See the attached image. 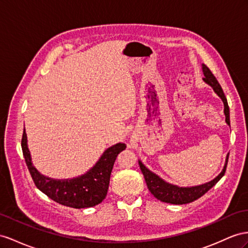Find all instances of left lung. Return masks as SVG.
I'll return each instance as SVG.
<instances>
[{
	"instance_id": "obj_1",
	"label": "left lung",
	"mask_w": 248,
	"mask_h": 248,
	"mask_svg": "<svg viewBox=\"0 0 248 248\" xmlns=\"http://www.w3.org/2000/svg\"><path fill=\"white\" fill-rule=\"evenodd\" d=\"M202 71L203 74H204V78H203V80H204L207 85L211 86L215 93L218 95V96L222 99L224 104V114H225V122L228 125H231L230 122V108H228L227 105V99L225 97V95L223 93V90L218 82L217 78H215L214 74L212 73L211 70L205 66L204 63H202ZM227 161H228V154L226 156V161L224 164V168L222 170V172L216 177L215 179L212 181L206 182L204 185L201 186H189V187H180L174 185H170L169 182H166L163 179H161L159 176L156 175L155 173L151 172V170L143 166V163L139 160V167H140L141 172L144 176V180L147 182V186L150 192L154 195L155 198L158 200H160L162 202H167L170 203V204H186V203L193 202L200 198L201 196L204 195L206 192H208L216 183H217L222 177L224 176L225 170H226V166H227Z\"/></svg>"
}]
</instances>
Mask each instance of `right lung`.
Instances as JSON below:
<instances>
[{"label": "right lung", "instance_id": "obj_1", "mask_svg": "<svg viewBox=\"0 0 248 248\" xmlns=\"http://www.w3.org/2000/svg\"><path fill=\"white\" fill-rule=\"evenodd\" d=\"M124 149V143L114 144L104 152L99 160L86 174L72 179L60 180L44 176L34 168L25 130L22 137L23 155L36 187L55 202L73 208L92 207L106 198L114 162L117 155Z\"/></svg>", "mask_w": 248, "mask_h": 248}]
</instances>
